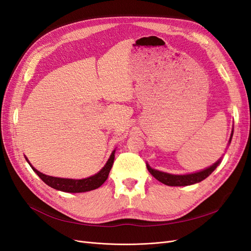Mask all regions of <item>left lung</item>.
<instances>
[{"label": "left lung", "instance_id": "8db88e82", "mask_svg": "<svg viewBox=\"0 0 251 251\" xmlns=\"http://www.w3.org/2000/svg\"><path fill=\"white\" fill-rule=\"evenodd\" d=\"M232 135H233V128H232L231 134H230V138H229L228 144L231 142ZM221 161H222V158H220L216 163L210 165L209 168L204 169L200 172H196V173H192V174H185V175H174V174L164 173V172H161V171L154 170V169H151L148 163H147V168H148V171L151 174V176L156 178L158 181H160L161 183H163L165 185H169V186H187V185L198 183V182H201L202 180L206 179L209 176V175L217 169V166L220 163H221Z\"/></svg>", "mask_w": 251, "mask_h": 251}]
</instances>
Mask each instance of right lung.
I'll return each mask as SVG.
<instances>
[{"instance_id": "obj_1", "label": "right lung", "mask_w": 251, "mask_h": 251, "mask_svg": "<svg viewBox=\"0 0 251 251\" xmlns=\"http://www.w3.org/2000/svg\"><path fill=\"white\" fill-rule=\"evenodd\" d=\"M26 158L27 162L29 165L31 166V169L36 173L37 176H39L45 183L49 185L50 187L57 189V191H62L66 193H85L90 192L96 189L100 186H101L104 181L108 179L109 173L112 169V165L114 162V158H115V150L112 151L110 158L108 159L107 163L104 164L103 168L98 172L97 174L93 175V176H90L85 179H68V178H58V177H52L48 176V175H45L41 172L34 169L29 162V160Z\"/></svg>"}]
</instances>
